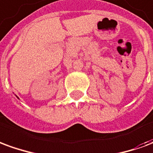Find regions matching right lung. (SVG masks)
Returning <instances> with one entry per match:
<instances>
[{
	"mask_svg": "<svg viewBox=\"0 0 153 153\" xmlns=\"http://www.w3.org/2000/svg\"><path fill=\"white\" fill-rule=\"evenodd\" d=\"M16 97H17V96H16ZM17 98H19V97H17Z\"/></svg>",
	"mask_w": 153,
	"mask_h": 153,
	"instance_id": "1",
	"label": "right lung"
}]
</instances>
